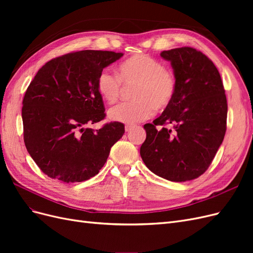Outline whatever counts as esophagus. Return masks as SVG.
<instances>
[{"label": "esophagus", "mask_w": 253, "mask_h": 253, "mask_svg": "<svg viewBox=\"0 0 253 253\" xmlns=\"http://www.w3.org/2000/svg\"><path fill=\"white\" fill-rule=\"evenodd\" d=\"M134 127H135L134 126L126 125V127H125V129H126V132H129V131H132V129H133Z\"/></svg>", "instance_id": "obj_1"}]
</instances>
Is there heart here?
<instances>
[{
  "mask_svg": "<svg viewBox=\"0 0 253 253\" xmlns=\"http://www.w3.org/2000/svg\"><path fill=\"white\" fill-rule=\"evenodd\" d=\"M121 83L133 86L134 100L115 106L109 112L113 121L134 125L147 120L157 110H165L173 101L177 80L175 74L166 68L162 61L144 53H137L119 63L117 76L103 70L97 77V91L103 100L113 104L121 94Z\"/></svg>",
  "mask_w": 253,
  "mask_h": 253,
  "instance_id": "heart-1",
  "label": "heart"
}]
</instances>
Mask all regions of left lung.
Returning a JSON list of instances; mask_svg holds the SVG:
<instances>
[{
	"label": "left lung",
	"instance_id": "obj_1",
	"mask_svg": "<svg viewBox=\"0 0 253 253\" xmlns=\"http://www.w3.org/2000/svg\"><path fill=\"white\" fill-rule=\"evenodd\" d=\"M177 80L173 101L153 124L144 125V165L160 177L181 182L204 174L224 140L227 98L212 61L193 47L164 50Z\"/></svg>",
	"mask_w": 253,
	"mask_h": 253
}]
</instances>
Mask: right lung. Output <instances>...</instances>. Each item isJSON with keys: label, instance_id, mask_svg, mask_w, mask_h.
<instances>
[{"label": "right lung", "instance_id": "1", "mask_svg": "<svg viewBox=\"0 0 253 253\" xmlns=\"http://www.w3.org/2000/svg\"><path fill=\"white\" fill-rule=\"evenodd\" d=\"M124 53L81 50L45 63L23 99L25 147L40 170L50 178L80 182L99 173L125 126L110 122L101 128L87 126L105 117L97 77Z\"/></svg>", "mask_w": 253, "mask_h": 253}]
</instances>
